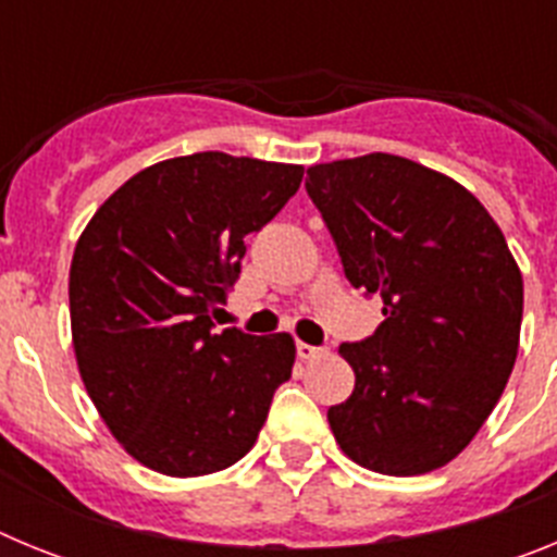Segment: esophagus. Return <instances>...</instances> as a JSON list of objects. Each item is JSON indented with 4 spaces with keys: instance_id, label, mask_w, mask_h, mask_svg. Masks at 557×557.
<instances>
[{
    "instance_id": "1",
    "label": "esophagus",
    "mask_w": 557,
    "mask_h": 557,
    "mask_svg": "<svg viewBox=\"0 0 557 557\" xmlns=\"http://www.w3.org/2000/svg\"><path fill=\"white\" fill-rule=\"evenodd\" d=\"M295 351H298V357H301L304 362H307V359H318V357H323V354H326V348L309 346V343H298V346H295Z\"/></svg>"
}]
</instances>
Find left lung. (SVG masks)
Instances as JSON below:
<instances>
[{
  "label": "left lung",
  "mask_w": 557,
  "mask_h": 557,
  "mask_svg": "<svg viewBox=\"0 0 557 557\" xmlns=\"http://www.w3.org/2000/svg\"><path fill=\"white\" fill-rule=\"evenodd\" d=\"M307 191L346 278L382 298L376 332L343 343L354 393L329 426L362 469L416 476L455 460L508 385L524 284L485 206L391 152L314 164Z\"/></svg>",
  "instance_id": "left-lung-1"
}]
</instances>
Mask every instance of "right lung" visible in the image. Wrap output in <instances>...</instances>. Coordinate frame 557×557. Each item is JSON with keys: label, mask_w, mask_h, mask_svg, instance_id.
<instances>
[{"label": "right lung", "mask_w": 557, "mask_h": 557, "mask_svg": "<svg viewBox=\"0 0 557 557\" xmlns=\"http://www.w3.org/2000/svg\"><path fill=\"white\" fill-rule=\"evenodd\" d=\"M304 178L301 164L195 152L136 172L95 211L69 270L77 368L122 449L166 476H203L253 449L287 332H214L245 256Z\"/></svg>", "instance_id": "obj_1"}]
</instances>
